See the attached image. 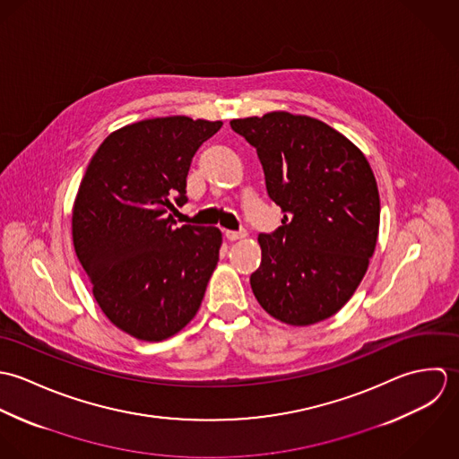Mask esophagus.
Wrapping results in <instances>:
<instances>
[{"instance_id":"34e87169","label":"esophagus","mask_w":459,"mask_h":459,"mask_svg":"<svg viewBox=\"0 0 459 459\" xmlns=\"http://www.w3.org/2000/svg\"><path fill=\"white\" fill-rule=\"evenodd\" d=\"M225 238H227L229 241L245 239V238H247V230H225Z\"/></svg>"}]
</instances>
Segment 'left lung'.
I'll list each match as a JSON object with an SVG mask.
<instances>
[{
    "mask_svg": "<svg viewBox=\"0 0 459 459\" xmlns=\"http://www.w3.org/2000/svg\"><path fill=\"white\" fill-rule=\"evenodd\" d=\"M257 149L281 225L261 234L250 276L261 307L290 326L337 314L368 268L379 230V193L364 152L328 124L289 111L230 120Z\"/></svg>",
    "mask_w": 459,
    "mask_h": 459,
    "instance_id": "obj_1",
    "label": "left lung"
}]
</instances>
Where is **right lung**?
Wrapping results in <instances>:
<instances>
[{"label": "right lung", "mask_w": 459, "mask_h": 459, "mask_svg": "<svg viewBox=\"0 0 459 459\" xmlns=\"http://www.w3.org/2000/svg\"><path fill=\"white\" fill-rule=\"evenodd\" d=\"M223 122L184 115L113 131L95 151L73 207V243L104 316L160 342L195 317L221 247L216 227H174L196 149Z\"/></svg>", "instance_id": "obj_1"}]
</instances>
